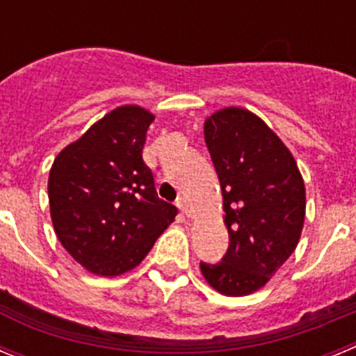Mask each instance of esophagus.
<instances>
[{
  "label": "esophagus",
  "mask_w": 356,
  "mask_h": 356,
  "mask_svg": "<svg viewBox=\"0 0 356 356\" xmlns=\"http://www.w3.org/2000/svg\"><path fill=\"white\" fill-rule=\"evenodd\" d=\"M176 205H178V209H180L185 216H191V205H188L187 197L185 196L178 197V200H176Z\"/></svg>",
  "instance_id": "1"
}]
</instances>
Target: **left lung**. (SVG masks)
<instances>
[{
    "mask_svg": "<svg viewBox=\"0 0 356 356\" xmlns=\"http://www.w3.org/2000/svg\"><path fill=\"white\" fill-rule=\"evenodd\" d=\"M229 246L201 273L225 296L259 291L294 253L305 221V184L278 135L250 110L228 106L205 121Z\"/></svg>",
    "mask_w": 356,
    "mask_h": 356,
    "instance_id": "8db88e82",
    "label": "left lung"
}]
</instances>
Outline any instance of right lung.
I'll use <instances>...</instances> for the list:
<instances>
[{
  "label": "right lung",
  "instance_id": "add662e5",
  "mask_svg": "<svg viewBox=\"0 0 356 356\" xmlns=\"http://www.w3.org/2000/svg\"><path fill=\"white\" fill-rule=\"evenodd\" d=\"M153 114L112 110L58 153L48 196L55 234L72 259L99 276L139 266L178 209L156 196L143 160Z\"/></svg>",
  "mask_w": 356,
  "mask_h": 356
}]
</instances>
